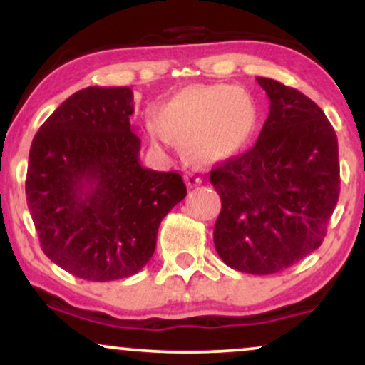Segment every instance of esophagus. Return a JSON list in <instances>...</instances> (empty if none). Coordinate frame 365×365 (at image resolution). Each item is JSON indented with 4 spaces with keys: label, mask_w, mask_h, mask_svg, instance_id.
I'll list each match as a JSON object with an SVG mask.
<instances>
[{
    "label": "esophagus",
    "mask_w": 365,
    "mask_h": 365,
    "mask_svg": "<svg viewBox=\"0 0 365 365\" xmlns=\"http://www.w3.org/2000/svg\"><path fill=\"white\" fill-rule=\"evenodd\" d=\"M185 182H187V185L190 187V188L192 187H197V185H200V183H202V177H200L199 171H195V170L187 171Z\"/></svg>",
    "instance_id": "34e87169"
}]
</instances>
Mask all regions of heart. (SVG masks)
<instances>
[{
    "mask_svg": "<svg viewBox=\"0 0 365 365\" xmlns=\"http://www.w3.org/2000/svg\"><path fill=\"white\" fill-rule=\"evenodd\" d=\"M255 125L254 99L244 89L221 83L180 91L165 106L161 120L150 121V133L161 144H171L175 135L197 161L216 163L242 153Z\"/></svg>",
    "mask_w": 365,
    "mask_h": 365,
    "instance_id": "obj_1",
    "label": "heart"
}]
</instances>
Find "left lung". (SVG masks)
<instances>
[{"mask_svg": "<svg viewBox=\"0 0 365 365\" xmlns=\"http://www.w3.org/2000/svg\"><path fill=\"white\" fill-rule=\"evenodd\" d=\"M255 81L269 98L257 142L209 173L221 197L215 247L233 269L273 274L319 249L340 195V161L316 103L273 78Z\"/></svg>", "mask_w": 365, "mask_h": 365, "instance_id": "8db88e82", "label": "left lung"}]
</instances>
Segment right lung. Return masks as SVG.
<instances>
[{
  "label": "right lung",
  "instance_id": "add662e5",
  "mask_svg": "<svg viewBox=\"0 0 365 365\" xmlns=\"http://www.w3.org/2000/svg\"><path fill=\"white\" fill-rule=\"evenodd\" d=\"M130 87H87L41 125L25 194L44 254L87 282L139 273L163 217L187 187L177 171L140 165Z\"/></svg>",
  "mask_w": 365,
  "mask_h": 365
}]
</instances>
